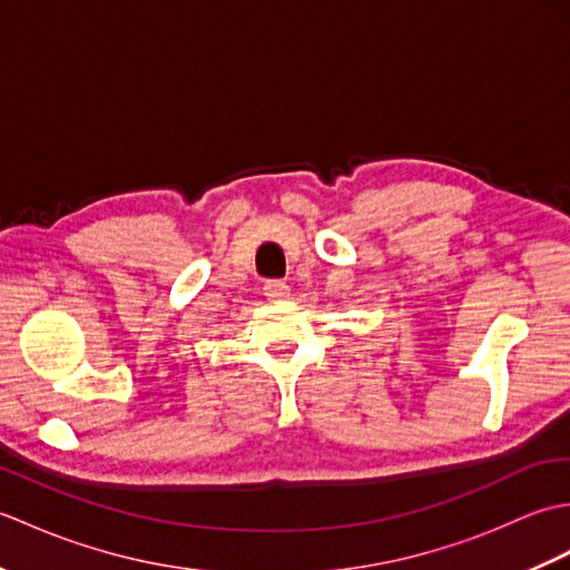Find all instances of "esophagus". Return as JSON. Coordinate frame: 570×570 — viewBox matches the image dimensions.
Returning <instances> with one entry per match:
<instances>
[{"instance_id":"esophagus-1","label":"esophagus","mask_w":570,"mask_h":570,"mask_svg":"<svg viewBox=\"0 0 570 570\" xmlns=\"http://www.w3.org/2000/svg\"><path fill=\"white\" fill-rule=\"evenodd\" d=\"M264 296L266 298H286L288 296V284L282 282V278H269V282H264Z\"/></svg>"}]
</instances>
